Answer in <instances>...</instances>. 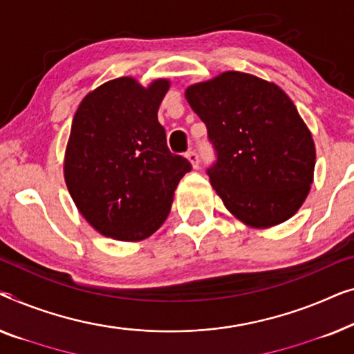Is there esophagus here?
Returning a JSON list of instances; mask_svg holds the SVG:
<instances>
[{
    "instance_id": "1",
    "label": "esophagus",
    "mask_w": 354,
    "mask_h": 354,
    "mask_svg": "<svg viewBox=\"0 0 354 354\" xmlns=\"http://www.w3.org/2000/svg\"><path fill=\"white\" fill-rule=\"evenodd\" d=\"M186 158H187L189 162H191L192 168H198V157H197L196 152H194V151H187V152H186Z\"/></svg>"
}]
</instances>
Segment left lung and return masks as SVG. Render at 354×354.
I'll return each instance as SVG.
<instances>
[{
    "instance_id": "obj_1",
    "label": "left lung",
    "mask_w": 354,
    "mask_h": 354,
    "mask_svg": "<svg viewBox=\"0 0 354 354\" xmlns=\"http://www.w3.org/2000/svg\"><path fill=\"white\" fill-rule=\"evenodd\" d=\"M216 151L213 189L243 225L287 221L310 194L316 165L313 134L292 99L250 73L223 72L186 88Z\"/></svg>"
}]
</instances>
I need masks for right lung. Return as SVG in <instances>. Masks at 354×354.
I'll list each match as a JSON object with an SVG mask.
<instances>
[{"label":"right lung","instance_id":"right-lung-1","mask_svg":"<svg viewBox=\"0 0 354 354\" xmlns=\"http://www.w3.org/2000/svg\"><path fill=\"white\" fill-rule=\"evenodd\" d=\"M170 80L142 86L120 77L80 102L64 157V178L84 220L102 236L139 242L165 223L191 163L167 146L158 107Z\"/></svg>","mask_w":354,"mask_h":354}]
</instances>
